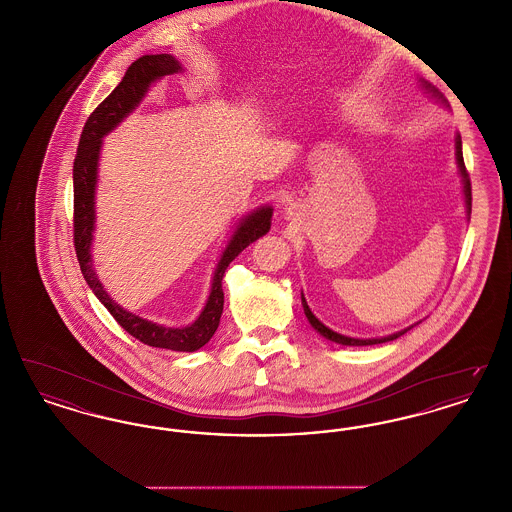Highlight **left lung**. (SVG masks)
Here are the masks:
<instances>
[{
    "instance_id": "obj_1",
    "label": "left lung",
    "mask_w": 512,
    "mask_h": 512,
    "mask_svg": "<svg viewBox=\"0 0 512 512\" xmlns=\"http://www.w3.org/2000/svg\"><path fill=\"white\" fill-rule=\"evenodd\" d=\"M430 92H434L436 96H439L436 90H432L428 84H424ZM457 165H459V171H461V176H463L464 182V195H466V209H468V213L472 211V186H470V178H468V171H466V167H464V159H463V144H461V136H457ZM301 305H303V311H305V317L309 318V322H311V326L320 332L326 340L336 341V343H341V345H374V343H384V341L395 340V338H399V336H403L407 330H411V328H407V330H401V332H397V334H391L388 338H376V340H355V338H347V336H341L338 332H334V330H330V328H326L320 320H318L313 313H311V309H309V305H307V301H305V297L301 295Z\"/></svg>"
}]
</instances>
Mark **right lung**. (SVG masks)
Here are the masks:
<instances>
[{
	"label": "right lung",
	"mask_w": 512,
	"mask_h": 512,
	"mask_svg": "<svg viewBox=\"0 0 512 512\" xmlns=\"http://www.w3.org/2000/svg\"><path fill=\"white\" fill-rule=\"evenodd\" d=\"M180 69H182L180 63L167 53L140 57L128 67L119 86L103 99L94 109V113L88 117L84 130L80 134V142L74 157V251L80 263V270L84 274V280L88 282L92 292L96 293V297L105 305V309L132 338L151 347H161L171 351H197L213 338V334L219 328L220 315L224 307L222 276L226 268L247 245L253 244L270 230V219H272L270 207H263L242 220V224L234 232V238L230 240V244L220 257L219 267L215 270V278H213L211 295L207 299L203 313L194 324L184 328H165L121 309L103 290L90 261L92 259L90 245H92V232L96 222L94 195H96V182H98L101 138L109 134L142 101L151 82H155L161 76L178 73Z\"/></svg>",
	"instance_id": "right-lung-1"
}]
</instances>
